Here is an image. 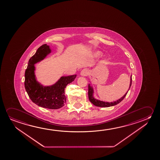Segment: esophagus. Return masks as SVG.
Masks as SVG:
<instances>
[{
    "instance_id": "esophagus-1",
    "label": "esophagus",
    "mask_w": 160,
    "mask_h": 160,
    "mask_svg": "<svg viewBox=\"0 0 160 160\" xmlns=\"http://www.w3.org/2000/svg\"><path fill=\"white\" fill-rule=\"evenodd\" d=\"M89 74V71L87 69H83L80 72V75L82 76H85L88 75Z\"/></svg>"
}]
</instances>
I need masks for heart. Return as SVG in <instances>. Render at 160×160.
Masks as SVG:
<instances>
[{"label":"heart","mask_w":160,"mask_h":160,"mask_svg":"<svg viewBox=\"0 0 160 160\" xmlns=\"http://www.w3.org/2000/svg\"><path fill=\"white\" fill-rule=\"evenodd\" d=\"M101 55H102V52H98V51L94 52V54H93V57L95 58H98V57H101Z\"/></svg>","instance_id":"heart-1"}]
</instances>
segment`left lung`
I'll use <instances>...</instances> for the list:
<instances>
[{"instance_id": "left-lung-1", "label": "left lung", "mask_w": 160, "mask_h": 160, "mask_svg": "<svg viewBox=\"0 0 160 160\" xmlns=\"http://www.w3.org/2000/svg\"><path fill=\"white\" fill-rule=\"evenodd\" d=\"M132 84V75L130 76V84L129 86V89L128 91L126 92L125 94L123 95L122 97H121L120 98H119L118 100L113 102H105V101H101L98 99H96L93 97V93H94V90H93V87L91 86L90 84L88 85V96H89V99L91 103L93 104L95 106H98V107H101V108H107V107H110V106H115L116 105L120 103L121 101L123 100V98L126 96L128 91L129 89H130L131 86Z\"/></svg>"}]
</instances>
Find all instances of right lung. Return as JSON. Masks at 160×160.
I'll use <instances>...</instances> for the list:
<instances>
[{
    "mask_svg": "<svg viewBox=\"0 0 160 160\" xmlns=\"http://www.w3.org/2000/svg\"><path fill=\"white\" fill-rule=\"evenodd\" d=\"M52 50L47 44L39 47L31 57L25 72V88L31 100L39 106L49 109H58L66 102L65 89L74 81L76 75L62 76L54 84L44 86L37 81L35 74V64L41 62L50 54Z\"/></svg>",
    "mask_w": 160,
    "mask_h": 160,
    "instance_id": "obj_1",
    "label": "right lung"
}]
</instances>
